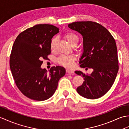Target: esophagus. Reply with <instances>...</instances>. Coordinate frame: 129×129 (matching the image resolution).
Listing matches in <instances>:
<instances>
[{"label": "esophagus", "mask_w": 129, "mask_h": 129, "mask_svg": "<svg viewBox=\"0 0 129 129\" xmlns=\"http://www.w3.org/2000/svg\"><path fill=\"white\" fill-rule=\"evenodd\" d=\"M66 71H67V73L69 75H73V74H74V70H69V69H67V70H66Z\"/></svg>", "instance_id": "34e87169"}]
</instances>
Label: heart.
<instances>
[{"label":"heart","instance_id":"b5f03b06","mask_svg":"<svg viewBox=\"0 0 129 129\" xmlns=\"http://www.w3.org/2000/svg\"><path fill=\"white\" fill-rule=\"evenodd\" d=\"M64 38L67 40L72 46L76 45L79 41V38L77 36L72 32H68L64 35ZM57 40L54 38L52 39L50 42V49L52 51H54L56 48ZM76 58L73 55H61L57 59V62L61 66L67 68H71L73 67L74 62L75 61Z\"/></svg>","mask_w":129,"mask_h":129}]
</instances>
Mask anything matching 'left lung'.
<instances>
[{"instance_id":"obj_1","label":"left lung","mask_w":129,"mask_h":129,"mask_svg":"<svg viewBox=\"0 0 129 129\" xmlns=\"http://www.w3.org/2000/svg\"><path fill=\"white\" fill-rule=\"evenodd\" d=\"M83 38V53L80 67L92 69L90 74L75 71L83 77V84L77 92L88 99L102 97L113 85L117 75L119 65L117 48L114 38L107 29L97 22L77 21L68 25Z\"/></svg>"}]
</instances>
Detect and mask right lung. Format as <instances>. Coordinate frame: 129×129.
I'll return each instance as SVG.
<instances>
[{
	"mask_svg": "<svg viewBox=\"0 0 129 129\" xmlns=\"http://www.w3.org/2000/svg\"><path fill=\"white\" fill-rule=\"evenodd\" d=\"M59 28L48 24H38L18 35L10 55V67L16 85L22 93L31 100L43 101L54 93L65 68L53 67L48 73L42 69L43 59L50 54L52 38Z\"/></svg>",
	"mask_w": 129,
	"mask_h": 129,
	"instance_id": "1",
	"label": "right lung"
}]
</instances>
